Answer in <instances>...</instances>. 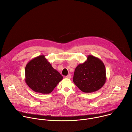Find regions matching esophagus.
Masks as SVG:
<instances>
[{"label":"esophagus","mask_w":132,"mask_h":132,"mask_svg":"<svg viewBox=\"0 0 132 132\" xmlns=\"http://www.w3.org/2000/svg\"><path fill=\"white\" fill-rule=\"evenodd\" d=\"M66 77L67 78H68V79H70V78H71V75H70V74H69V75H68L67 76H66Z\"/></svg>","instance_id":"1"}]
</instances>
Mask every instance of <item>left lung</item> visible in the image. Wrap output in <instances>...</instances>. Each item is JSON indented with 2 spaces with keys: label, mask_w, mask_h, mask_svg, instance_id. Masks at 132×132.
<instances>
[{
  "label": "left lung",
  "mask_w": 132,
  "mask_h": 132,
  "mask_svg": "<svg viewBox=\"0 0 132 132\" xmlns=\"http://www.w3.org/2000/svg\"><path fill=\"white\" fill-rule=\"evenodd\" d=\"M106 70L102 61L92 55L75 69L73 81L82 92L91 93L98 91L105 83Z\"/></svg>",
  "instance_id": "8db88e82"
}]
</instances>
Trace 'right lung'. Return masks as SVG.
I'll use <instances>...</instances> for the list:
<instances>
[{"label": "right lung", "instance_id": "add662e5", "mask_svg": "<svg viewBox=\"0 0 132 132\" xmlns=\"http://www.w3.org/2000/svg\"><path fill=\"white\" fill-rule=\"evenodd\" d=\"M63 78L43 55L30 61L25 68V81L35 92L51 93Z\"/></svg>", "mask_w": 132, "mask_h": 132}]
</instances>
